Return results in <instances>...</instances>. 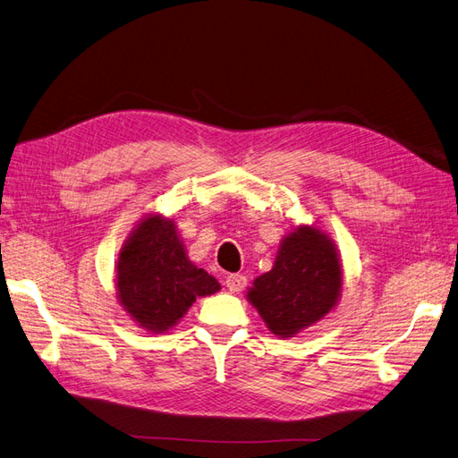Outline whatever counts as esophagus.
<instances>
[{
	"label": "esophagus",
	"mask_w": 458,
	"mask_h": 458,
	"mask_svg": "<svg viewBox=\"0 0 458 458\" xmlns=\"http://www.w3.org/2000/svg\"><path fill=\"white\" fill-rule=\"evenodd\" d=\"M225 286L229 288V293H241V290L246 286V276L241 273H233L225 279Z\"/></svg>",
	"instance_id": "1"
}]
</instances>
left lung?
<instances>
[{
    "label": "left lung",
    "mask_w": 458,
    "mask_h": 458,
    "mask_svg": "<svg viewBox=\"0 0 458 458\" xmlns=\"http://www.w3.org/2000/svg\"><path fill=\"white\" fill-rule=\"evenodd\" d=\"M340 286L335 244L317 229L300 227L283 241L273 269L258 276L248 300L273 335L290 338L335 308Z\"/></svg>",
    "instance_id": "obj_1"
}]
</instances>
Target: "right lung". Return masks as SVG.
<instances>
[{"mask_svg": "<svg viewBox=\"0 0 458 458\" xmlns=\"http://www.w3.org/2000/svg\"><path fill=\"white\" fill-rule=\"evenodd\" d=\"M118 298L133 321L152 332L168 330L199 296L219 290L212 275L187 259L170 219L147 217L118 259Z\"/></svg>", "mask_w": 458, "mask_h": 458, "instance_id": "right-lung-1", "label": "right lung"}]
</instances>
